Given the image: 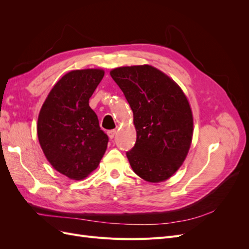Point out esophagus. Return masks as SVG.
<instances>
[{"label":"esophagus","instance_id":"34e87169","mask_svg":"<svg viewBox=\"0 0 249 249\" xmlns=\"http://www.w3.org/2000/svg\"><path fill=\"white\" fill-rule=\"evenodd\" d=\"M107 134H108V136H109L110 139H113V138H114V136H115L116 131L115 130H110V131L107 132Z\"/></svg>","mask_w":249,"mask_h":249}]
</instances>
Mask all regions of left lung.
<instances>
[{
  "label": "left lung",
  "instance_id": "8db88e82",
  "mask_svg": "<svg viewBox=\"0 0 249 249\" xmlns=\"http://www.w3.org/2000/svg\"><path fill=\"white\" fill-rule=\"evenodd\" d=\"M134 115L137 139L126 157L134 172L147 182L170 178L184 162L193 134L192 112L177 83L150 65L110 71Z\"/></svg>",
  "mask_w": 249,
  "mask_h": 249
}]
</instances>
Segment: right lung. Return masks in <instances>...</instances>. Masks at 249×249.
<instances>
[{"mask_svg": "<svg viewBox=\"0 0 249 249\" xmlns=\"http://www.w3.org/2000/svg\"><path fill=\"white\" fill-rule=\"evenodd\" d=\"M102 70L72 71L53 87L43 103L37 135L48 161L71 179L92 172L106 152L109 138L89 107L104 77Z\"/></svg>", "mask_w": 249, "mask_h": 249, "instance_id": "right-lung-1", "label": "right lung"}]
</instances>
